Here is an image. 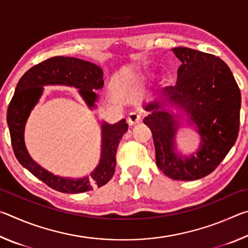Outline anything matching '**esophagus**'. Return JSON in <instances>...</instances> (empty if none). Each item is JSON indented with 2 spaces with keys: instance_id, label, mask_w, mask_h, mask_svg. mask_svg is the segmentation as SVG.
Segmentation results:
<instances>
[{
  "instance_id": "esophagus-1",
  "label": "esophagus",
  "mask_w": 248,
  "mask_h": 248,
  "mask_svg": "<svg viewBox=\"0 0 248 248\" xmlns=\"http://www.w3.org/2000/svg\"><path fill=\"white\" fill-rule=\"evenodd\" d=\"M141 118H142V115L140 114V112L132 111V112H130L128 116V123H129V124L133 125L136 124H139L141 121Z\"/></svg>"
}]
</instances>
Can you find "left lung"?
Instances as JSON below:
<instances>
[{"mask_svg": "<svg viewBox=\"0 0 248 248\" xmlns=\"http://www.w3.org/2000/svg\"><path fill=\"white\" fill-rule=\"evenodd\" d=\"M182 64L177 82L166 86L163 95L190 115L201 137L196 156L182 158L174 152L177 123L156 103L143 123L151 129L156 165L175 180H196L211 174L232 149L240 131L241 92L223 60L213 54L190 48L173 49Z\"/></svg>", "mask_w": 248, "mask_h": 248, "instance_id": "8db88e82", "label": "left lung"}]
</instances>
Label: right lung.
I'll use <instances>...</instances> for the list:
<instances>
[{"label": "right lung", "mask_w": 248, "mask_h": 248, "mask_svg": "<svg viewBox=\"0 0 248 248\" xmlns=\"http://www.w3.org/2000/svg\"><path fill=\"white\" fill-rule=\"evenodd\" d=\"M49 84L77 87L87 105L93 107L97 98L94 91L100 90L104 86L103 71L96 64L81 59L53 57L33 65L20 78L7 109V124L16 158L33 176L60 192L78 194L90 191L94 186L98 188L104 186L115 174L117 149L121 138L128 130V124H125L124 119L112 125L103 124L102 158L90 178L66 179L57 177L41 169L29 156L24 143L25 124L29 112L43 93V85Z\"/></svg>", "instance_id": "right-lung-1"}]
</instances>
